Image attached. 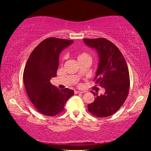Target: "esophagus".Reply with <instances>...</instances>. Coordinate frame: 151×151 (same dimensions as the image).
Returning <instances> with one entry per match:
<instances>
[{
    "label": "esophagus",
    "mask_w": 151,
    "mask_h": 151,
    "mask_svg": "<svg viewBox=\"0 0 151 151\" xmlns=\"http://www.w3.org/2000/svg\"><path fill=\"white\" fill-rule=\"evenodd\" d=\"M84 93H85V91H75V94H78V93H81L83 94Z\"/></svg>",
    "instance_id": "34e87169"
}]
</instances>
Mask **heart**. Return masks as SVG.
I'll return each mask as SVG.
<instances>
[{
    "label": "heart",
    "instance_id": "1",
    "mask_svg": "<svg viewBox=\"0 0 151 151\" xmlns=\"http://www.w3.org/2000/svg\"><path fill=\"white\" fill-rule=\"evenodd\" d=\"M86 58H89V59H91L90 55H89L88 53L85 52H81L79 53L77 56V59L78 61V60H83V59H86Z\"/></svg>",
    "mask_w": 151,
    "mask_h": 151
}]
</instances>
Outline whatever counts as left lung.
<instances>
[{
    "mask_svg": "<svg viewBox=\"0 0 151 151\" xmlns=\"http://www.w3.org/2000/svg\"><path fill=\"white\" fill-rule=\"evenodd\" d=\"M84 42L97 50L99 63L94 80L104 87L105 93L95 96L88 110L98 118L111 116L118 111L126 101L130 88L129 68L123 55L116 45L104 38L85 39Z\"/></svg>",
    "mask_w": 151,
    "mask_h": 151,
    "instance_id": "1",
    "label": "left lung"
}]
</instances>
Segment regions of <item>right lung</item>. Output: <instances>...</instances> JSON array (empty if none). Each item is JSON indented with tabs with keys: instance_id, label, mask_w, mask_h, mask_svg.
Masks as SVG:
<instances>
[{
	"instance_id": "add662e5",
	"label": "right lung",
	"mask_w": 151,
	"mask_h": 151,
	"mask_svg": "<svg viewBox=\"0 0 151 151\" xmlns=\"http://www.w3.org/2000/svg\"><path fill=\"white\" fill-rule=\"evenodd\" d=\"M73 40L50 37L38 45L25 65L23 81L27 93L35 109L45 116H54L65 110V105L74 91L60 90L50 83L57 76L58 57Z\"/></svg>"
}]
</instances>
